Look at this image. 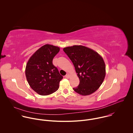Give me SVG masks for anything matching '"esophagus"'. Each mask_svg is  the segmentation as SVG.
<instances>
[{
  "mask_svg": "<svg viewBox=\"0 0 133 133\" xmlns=\"http://www.w3.org/2000/svg\"><path fill=\"white\" fill-rule=\"evenodd\" d=\"M70 75H69V74H66L65 76V78H70Z\"/></svg>",
  "mask_w": 133,
  "mask_h": 133,
  "instance_id": "34e87169",
  "label": "esophagus"
}]
</instances>
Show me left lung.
Here are the masks:
<instances>
[{"mask_svg":"<svg viewBox=\"0 0 133 133\" xmlns=\"http://www.w3.org/2000/svg\"><path fill=\"white\" fill-rule=\"evenodd\" d=\"M63 51L73 62L79 78V84L73 90L83 96L95 92L105 76L103 58L95 51L82 45L64 48Z\"/></svg>","mask_w":133,"mask_h":133,"instance_id":"left-lung-1","label":"left lung"}]
</instances>
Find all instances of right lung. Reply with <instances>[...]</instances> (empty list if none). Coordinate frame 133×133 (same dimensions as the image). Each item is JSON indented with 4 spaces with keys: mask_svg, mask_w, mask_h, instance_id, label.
Wrapping results in <instances>:
<instances>
[{
    "mask_svg": "<svg viewBox=\"0 0 133 133\" xmlns=\"http://www.w3.org/2000/svg\"><path fill=\"white\" fill-rule=\"evenodd\" d=\"M60 48L45 44L39 48L30 57L25 68V76L31 88L38 94L50 95L59 88L63 78L53 64L54 57Z\"/></svg>",
    "mask_w": 133,
    "mask_h": 133,
    "instance_id": "add662e5",
    "label": "right lung"
}]
</instances>
